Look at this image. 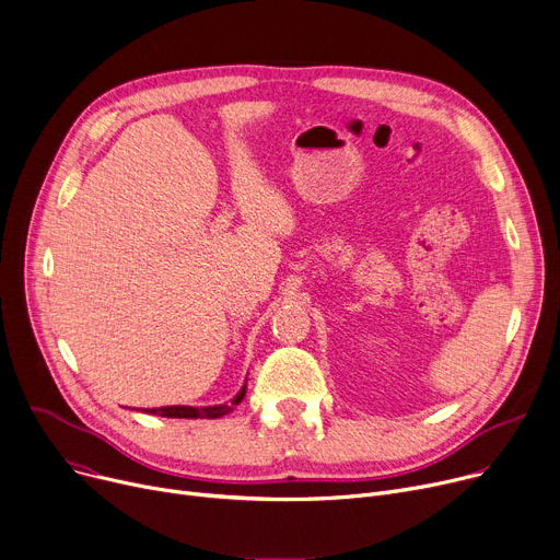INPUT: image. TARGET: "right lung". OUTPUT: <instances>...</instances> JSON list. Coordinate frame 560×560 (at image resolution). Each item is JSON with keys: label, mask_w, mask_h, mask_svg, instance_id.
Segmentation results:
<instances>
[{"label": "right lung", "mask_w": 560, "mask_h": 560, "mask_svg": "<svg viewBox=\"0 0 560 560\" xmlns=\"http://www.w3.org/2000/svg\"><path fill=\"white\" fill-rule=\"evenodd\" d=\"M246 395V385L240 390V395L231 401V404H222V406H208V408H192V406H165V408H150L148 412L156 415L161 412V417H177V419H218L229 415Z\"/></svg>", "instance_id": "right-lung-1"}]
</instances>
